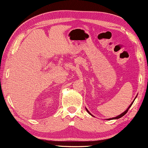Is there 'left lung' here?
Listing matches in <instances>:
<instances>
[{
    "label": "left lung",
    "instance_id": "obj_1",
    "mask_svg": "<svg viewBox=\"0 0 148 148\" xmlns=\"http://www.w3.org/2000/svg\"><path fill=\"white\" fill-rule=\"evenodd\" d=\"M133 102H134V101H133ZM133 102H132V103H131V104H130V106H129V107H128V108H127V110H125V112H123V113H122V114H120V115H118V116L115 117V118H110V119H118V118H121V117H123V115H125V114H126V113H127V111H128L129 108H130L131 107V106H132V103H133ZM86 110H87V111H88V113H89V114H90V115H91V114H90V112H89V111H88V110H87V109H86Z\"/></svg>",
    "mask_w": 148,
    "mask_h": 148
}]
</instances>
